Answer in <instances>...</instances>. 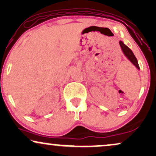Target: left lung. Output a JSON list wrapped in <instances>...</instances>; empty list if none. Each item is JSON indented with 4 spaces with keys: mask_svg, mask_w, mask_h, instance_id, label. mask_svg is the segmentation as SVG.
<instances>
[{
    "mask_svg": "<svg viewBox=\"0 0 156 156\" xmlns=\"http://www.w3.org/2000/svg\"><path fill=\"white\" fill-rule=\"evenodd\" d=\"M119 43H120V48H121L122 51H123V53L124 55H125V56L129 60V61L131 62V63L133 64L135 66H136L137 69H138V70L140 69V67H139L137 58H136V56H135V55L132 52L131 50H130L126 44H124V43L123 42V41H120Z\"/></svg>",
    "mask_w": 156,
    "mask_h": 156,
    "instance_id": "left-lung-1",
    "label": "left lung"
}]
</instances>
